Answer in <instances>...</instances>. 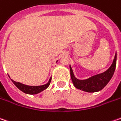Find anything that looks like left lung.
Returning a JSON list of instances; mask_svg holds the SVG:
<instances>
[{"mask_svg":"<svg viewBox=\"0 0 121 121\" xmlns=\"http://www.w3.org/2000/svg\"><path fill=\"white\" fill-rule=\"evenodd\" d=\"M116 63H117V54L114 56L113 63L111 65V66L105 72L92 76L86 80H82L77 79L74 76L73 70L71 69V66H69L71 78L74 86L78 89L82 90L83 91H86L88 93L97 92L100 90L103 89L112 78L116 68Z\"/></svg>","mask_w":121,"mask_h":121,"instance_id":"1","label":"left lung"}]
</instances>
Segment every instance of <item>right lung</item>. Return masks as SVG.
<instances>
[{
  "label": "right lung",
  "instance_id": "right-lung-1",
  "mask_svg": "<svg viewBox=\"0 0 121 121\" xmlns=\"http://www.w3.org/2000/svg\"><path fill=\"white\" fill-rule=\"evenodd\" d=\"M52 78H50L48 82L42 86H27L25 84H21L20 82H17L13 81V80H11V81L13 82V83L15 84L17 87L18 88L20 91H22V92L25 93L26 94H30V95H35V94H37L43 91V90L46 89L49 86L50 82H51Z\"/></svg>",
  "mask_w": 121,
  "mask_h": 121
}]
</instances>
